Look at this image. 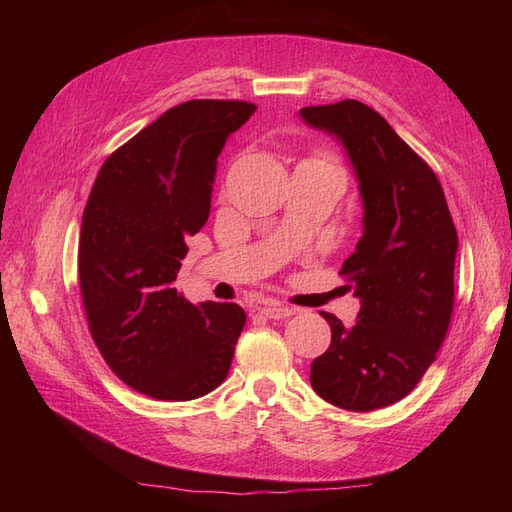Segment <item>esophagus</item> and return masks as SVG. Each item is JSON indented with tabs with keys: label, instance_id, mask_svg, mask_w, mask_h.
I'll use <instances>...</instances> for the list:
<instances>
[{
	"label": "esophagus",
	"instance_id": "esophagus-1",
	"mask_svg": "<svg viewBox=\"0 0 512 512\" xmlns=\"http://www.w3.org/2000/svg\"><path fill=\"white\" fill-rule=\"evenodd\" d=\"M258 309H260V314H265L267 318H273V320L288 318V316L294 314L292 307L282 305V303H277V301H262V303L258 305Z\"/></svg>",
	"mask_w": 512,
	"mask_h": 512
}]
</instances>
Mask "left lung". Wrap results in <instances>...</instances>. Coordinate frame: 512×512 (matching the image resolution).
Listing matches in <instances>:
<instances>
[{
	"label": "left lung",
	"instance_id": "1",
	"mask_svg": "<svg viewBox=\"0 0 512 512\" xmlns=\"http://www.w3.org/2000/svg\"><path fill=\"white\" fill-rule=\"evenodd\" d=\"M309 128L344 147L363 203V235L344 260L352 327L322 312L331 346L309 369L333 406L371 412L404 399L436 359L453 314L457 230L433 170L359 100L307 106Z\"/></svg>",
	"mask_w": 512,
	"mask_h": 512
}]
</instances>
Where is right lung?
Instances as JSON below:
<instances>
[{
    "label": "right lung",
    "mask_w": 512,
    "mask_h": 512,
    "mask_svg": "<svg viewBox=\"0 0 512 512\" xmlns=\"http://www.w3.org/2000/svg\"><path fill=\"white\" fill-rule=\"evenodd\" d=\"M256 106L190 100L168 108L102 164L83 211L79 280L89 331L134 391L203 397L226 380L243 331L237 303H190L173 288L185 237L205 226L218 156Z\"/></svg>",
    "instance_id": "right-lung-1"
}]
</instances>
